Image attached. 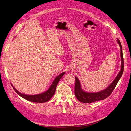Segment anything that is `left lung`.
<instances>
[{
    "label": "left lung",
    "instance_id": "8db88e82",
    "mask_svg": "<svg viewBox=\"0 0 131 131\" xmlns=\"http://www.w3.org/2000/svg\"><path fill=\"white\" fill-rule=\"evenodd\" d=\"M118 43L121 47V56L122 59V66H121V70L120 72L118 73V75L115 79L110 86L106 88L105 90H103L101 92L97 93H87L84 92L81 89L80 82L79 79L75 77V87H74V93L75 97L77 99L81 102L84 103H93V102L103 100L107 98L108 96H109L115 88L117 83L118 82L119 79L121 78L124 68V58L123 55L122 51V47L120 41L118 39Z\"/></svg>",
    "mask_w": 131,
    "mask_h": 131
}]
</instances>
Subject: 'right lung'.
I'll return each instance as SVG.
<instances>
[{
	"instance_id": "add662e5",
	"label": "right lung",
	"mask_w": 131,
	"mask_h": 131,
	"mask_svg": "<svg viewBox=\"0 0 131 131\" xmlns=\"http://www.w3.org/2000/svg\"><path fill=\"white\" fill-rule=\"evenodd\" d=\"M65 74V72H63L61 73L60 75H59L57 77H56L54 79V80L52 82L51 86H50L49 89L45 92L44 93L38 94V95H25L24 94H21L19 92H18L12 84V86L13 87V88L15 90V92L18 94L19 95H20L21 97H23L24 99L29 101L32 102H36V103H44L50 100L53 95L55 93L57 85L58 82L59 81L60 79L61 78V77Z\"/></svg>"
}]
</instances>
